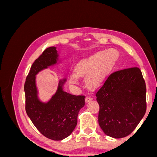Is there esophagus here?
<instances>
[{"instance_id":"obj_1","label":"esophagus","mask_w":157,"mask_h":157,"mask_svg":"<svg viewBox=\"0 0 157 157\" xmlns=\"http://www.w3.org/2000/svg\"><path fill=\"white\" fill-rule=\"evenodd\" d=\"M92 99V97L90 96V95H87V96H86V98H85V101H86V103H88L90 101H91Z\"/></svg>"}]
</instances>
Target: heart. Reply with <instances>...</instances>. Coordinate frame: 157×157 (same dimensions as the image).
<instances>
[{"instance_id":"heart-1","label":"heart","mask_w":157,"mask_h":157,"mask_svg":"<svg viewBox=\"0 0 157 157\" xmlns=\"http://www.w3.org/2000/svg\"><path fill=\"white\" fill-rule=\"evenodd\" d=\"M117 55L114 50L98 52L83 59L76 67V74H72L69 77L71 82L77 84L78 76H88L87 82L90 86H95L101 81L108 69L115 62Z\"/></svg>"}]
</instances>
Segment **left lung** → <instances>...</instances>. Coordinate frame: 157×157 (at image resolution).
<instances>
[{"label":"left lung","instance_id":"8db88e82","mask_svg":"<svg viewBox=\"0 0 157 157\" xmlns=\"http://www.w3.org/2000/svg\"><path fill=\"white\" fill-rule=\"evenodd\" d=\"M96 96L99 126L107 136L115 138L130 134L146 112L145 82L137 67L109 75Z\"/></svg>","mask_w":157,"mask_h":157}]
</instances>
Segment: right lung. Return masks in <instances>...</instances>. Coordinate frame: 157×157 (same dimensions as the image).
I'll list each match as a JSON object with an SVG mask.
<instances>
[{
  "label": "right lung",
  "instance_id": "1",
  "mask_svg": "<svg viewBox=\"0 0 157 157\" xmlns=\"http://www.w3.org/2000/svg\"><path fill=\"white\" fill-rule=\"evenodd\" d=\"M56 47L46 48L31 65L24 84L25 111L36 129L47 138L59 141L68 137L77 124L80 109L84 106L85 96L64 92L65 79L59 81L54 96L46 103L37 98L35 75L41 70L57 63Z\"/></svg>",
  "mask_w": 157,
  "mask_h": 157
}]
</instances>
